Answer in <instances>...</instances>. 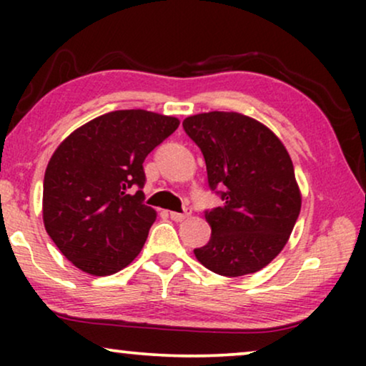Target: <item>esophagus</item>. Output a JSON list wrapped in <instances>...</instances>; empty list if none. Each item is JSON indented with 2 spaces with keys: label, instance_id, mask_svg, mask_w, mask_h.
Here are the masks:
<instances>
[{
  "label": "esophagus",
  "instance_id": "esophagus-1",
  "mask_svg": "<svg viewBox=\"0 0 366 366\" xmlns=\"http://www.w3.org/2000/svg\"><path fill=\"white\" fill-rule=\"evenodd\" d=\"M189 214H192V209L189 208H184L183 213H177V212H169V218L173 219V222H183V219H187Z\"/></svg>",
  "mask_w": 366,
  "mask_h": 366
}]
</instances>
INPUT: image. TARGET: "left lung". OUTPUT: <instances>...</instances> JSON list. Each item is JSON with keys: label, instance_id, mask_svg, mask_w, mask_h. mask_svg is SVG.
Returning <instances> with one entry per match:
<instances>
[{"label": "left lung", "instance_id": "1", "mask_svg": "<svg viewBox=\"0 0 366 366\" xmlns=\"http://www.w3.org/2000/svg\"><path fill=\"white\" fill-rule=\"evenodd\" d=\"M183 129L202 149L208 187L223 199L207 209L212 238L194 248L198 262L223 277H243L272 262L297 223L302 197L283 143L257 119L209 112Z\"/></svg>", "mask_w": 366, "mask_h": 366}]
</instances>
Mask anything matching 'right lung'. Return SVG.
Returning a JSON list of instances; mask_svg holds the SVG:
<instances>
[{
	"label": "right lung",
	"mask_w": 366,
	"mask_h": 366,
	"mask_svg": "<svg viewBox=\"0 0 366 366\" xmlns=\"http://www.w3.org/2000/svg\"><path fill=\"white\" fill-rule=\"evenodd\" d=\"M179 122L119 109L73 132L49 159L43 182L44 228L64 257L107 277L138 257L157 212L144 204L143 162Z\"/></svg>",
	"instance_id": "obj_1"
}]
</instances>
